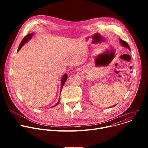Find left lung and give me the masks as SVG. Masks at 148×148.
<instances>
[{
    "instance_id": "left-lung-1",
    "label": "left lung",
    "mask_w": 148,
    "mask_h": 148,
    "mask_svg": "<svg viewBox=\"0 0 148 148\" xmlns=\"http://www.w3.org/2000/svg\"><path fill=\"white\" fill-rule=\"evenodd\" d=\"M120 41H121V43L122 44V45L123 46H124V47H126V48H128L130 50H131V49H130V46L128 45V44L127 43H126V42L125 41H124V40L121 39V40H120Z\"/></svg>"
}]
</instances>
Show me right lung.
I'll list each match as a JSON object with an SVG mask.
<instances>
[{
	"instance_id": "1",
	"label": "right lung",
	"mask_w": 148,
	"mask_h": 148,
	"mask_svg": "<svg viewBox=\"0 0 148 148\" xmlns=\"http://www.w3.org/2000/svg\"><path fill=\"white\" fill-rule=\"evenodd\" d=\"M32 36H33V33H30V34H29L26 35V36L23 38V40H22V41H21V43H20V45H19V47H18V48L17 51H18L20 50V49L22 47V46L25 44V43H26V42H27L29 40H30V39L32 38ZM67 77H68V76H67V74H64V75H63V77H62V79H61V90H62V87L64 86V84H65V82H66V80L67 79ZM59 102H60V100H59V101H58V102L56 103V105H57L58 103H59ZM56 105H54V106H53V107H55Z\"/></svg>"
}]
</instances>
